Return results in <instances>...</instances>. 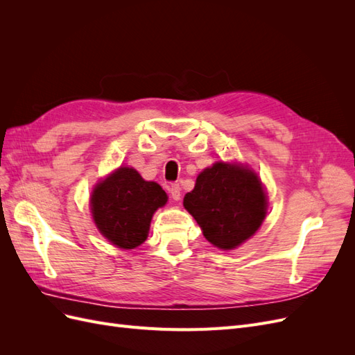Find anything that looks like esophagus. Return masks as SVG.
I'll list each match as a JSON object with an SVG mask.
<instances>
[{
    "label": "esophagus",
    "mask_w": 355,
    "mask_h": 355,
    "mask_svg": "<svg viewBox=\"0 0 355 355\" xmlns=\"http://www.w3.org/2000/svg\"><path fill=\"white\" fill-rule=\"evenodd\" d=\"M168 192H170V196H171V198H173V200H176V201L180 200L182 188H180L179 184H171L170 188H168Z\"/></svg>",
    "instance_id": "obj_1"
}]
</instances>
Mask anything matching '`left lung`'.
Returning a JSON list of instances; mask_svg holds the SVG:
<instances>
[{
  "label": "left lung",
  "instance_id": "left-lung-1",
  "mask_svg": "<svg viewBox=\"0 0 355 355\" xmlns=\"http://www.w3.org/2000/svg\"><path fill=\"white\" fill-rule=\"evenodd\" d=\"M184 206L206 240L222 250L249 240L266 216V196L257 176L222 161L201 171Z\"/></svg>",
  "mask_w": 355,
  "mask_h": 355
}]
</instances>
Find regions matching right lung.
Returning <instances> with one entry per match:
<instances>
[{
  "instance_id": "right-lung-1",
  "label": "right lung",
  "mask_w": 355,
  "mask_h": 355,
  "mask_svg": "<svg viewBox=\"0 0 355 355\" xmlns=\"http://www.w3.org/2000/svg\"><path fill=\"white\" fill-rule=\"evenodd\" d=\"M166 202L158 184L144 180L135 168L120 167L94 188L92 213L103 237L128 250L146 240L154 211Z\"/></svg>"
}]
</instances>
